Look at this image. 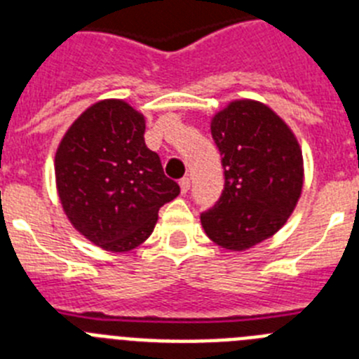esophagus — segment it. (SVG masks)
I'll return each instance as SVG.
<instances>
[{
    "label": "esophagus",
    "mask_w": 359,
    "mask_h": 359,
    "mask_svg": "<svg viewBox=\"0 0 359 359\" xmlns=\"http://www.w3.org/2000/svg\"><path fill=\"white\" fill-rule=\"evenodd\" d=\"M180 189H182V194H187V192H189V189H190V177H182V180H180Z\"/></svg>",
    "instance_id": "1"
}]
</instances>
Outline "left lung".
Masks as SVG:
<instances>
[{
  "mask_svg": "<svg viewBox=\"0 0 359 359\" xmlns=\"http://www.w3.org/2000/svg\"><path fill=\"white\" fill-rule=\"evenodd\" d=\"M224 189L201 224L215 244L248 250L271 237L294 210L304 183L302 151L273 111L236 100L212 120Z\"/></svg>",
  "mask_w": 359,
  "mask_h": 359,
  "instance_id": "obj_1",
  "label": "left lung"
}]
</instances>
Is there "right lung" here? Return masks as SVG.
I'll use <instances>...</instances> for the list:
<instances>
[{
  "label": "right lung",
  "instance_id": "right-lung-1",
  "mask_svg": "<svg viewBox=\"0 0 359 359\" xmlns=\"http://www.w3.org/2000/svg\"><path fill=\"white\" fill-rule=\"evenodd\" d=\"M145 120L122 100L86 109L55 154L57 190L72 224L109 252H129L154 230L158 210L180 194L145 145Z\"/></svg>",
  "mask_w": 359,
  "mask_h": 359
}]
</instances>
